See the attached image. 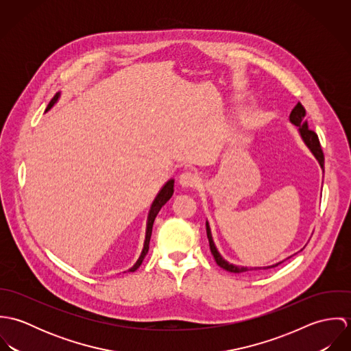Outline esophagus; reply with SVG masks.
Segmentation results:
<instances>
[{
	"instance_id": "1",
	"label": "esophagus",
	"mask_w": 351,
	"mask_h": 351,
	"mask_svg": "<svg viewBox=\"0 0 351 351\" xmlns=\"http://www.w3.org/2000/svg\"><path fill=\"white\" fill-rule=\"evenodd\" d=\"M200 182V178L196 173L193 171H184L180 176V185H182L184 188H193Z\"/></svg>"
}]
</instances>
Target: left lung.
<instances>
[{
	"mask_svg": "<svg viewBox=\"0 0 351 351\" xmlns=\"http://www.w3.org/2000/svg\"><path fill=\"white\" fill-rule=\"evenodd\" d=\"M289 120H291L292 124H295V125L299 127V132H300L301 138H302L304 143L308 146L309 150L312 151V154H313L315 158L317 159L320 167L324 170V155H323V151H322V147H320L319 138H317V135H316L313 131H311V130L308 128V123H306V120H305V109H304V106L301 105V102H298V105L292 109L291 116H289ZM205 226H206V237H208V241H209V249H210V252H212V255H213L216 263H217L221 269H224V270H227V271H231V273H243V271H249V270H266V269L276 267V266H278L280 263L284 262V261H282V262L274 263V265H271V266H263V267H245V266L232 265V263L227 262L226 259H223L221 255L219 254V251L216 250L215 243H213V241H212L210 228H209L208 221L205 223ZM289 258H291V256H289Z\"/></svg>",
	"mask_w": 351,
	"mask_h": 351,
	"instance_id": "1",
	"label": "left lung"
}]
</instances>
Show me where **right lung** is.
Returning <instances> with one entry per match:
<instances>
[{"mask_svg":"<svg viewBox=\"0 0 351 351\" xmlns=\"http://www.w3.org/2000/svg\"><path fill=\"white\" fill-rule=\"evenodd\" d=\"M58 99H59V93H56V95L53 96V99L50 101V104H49V106H47L46 110L51 109V106L58 101ZM173 192H174V180H169V181L165 184V186L159 191V193L156 195L155 200H154L152 205H151L149 217H147V230H146V241H145L143 250H142V254H141L139 259L136 261V263H135L128 271H135V270L142 265V262H143V259H145V256H146V254H147V251H149V245H150L151 232H152L154 220H155L158 212L160 210V208H162L167 201L170 200V197L173 196Z\"/></svg>","mask_w":351,"mask_h":351,"instance_id":"obj_1","label":"right lung"}]
</instances>
